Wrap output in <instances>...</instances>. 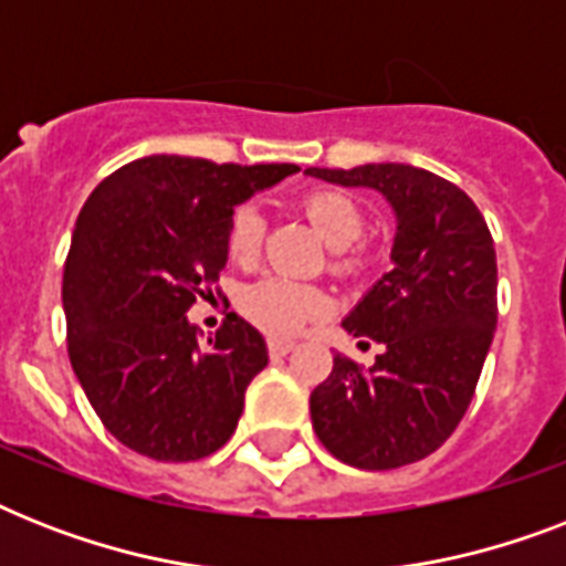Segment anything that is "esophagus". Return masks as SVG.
Returning <instances> with one entry per match:
<instances>
[{
  "mask_svg": "<svg viewBox=\"0 0 566 566\" xmlns=\"http://www.w3.org/2000/svg\"><path fill=\"white\" fill-rule=\"evenodd\" d=\"M293 340L291 337H270V340H266V349H270V355H273V358H282V355H287L293 349Z\"/></svg>",
  "mask_w": 566,
  "mask_h": 566,
  "instance_id": "esophagus-1",
  "label": "esophagus"
}]
</instances>
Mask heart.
Listing matches in <instances>:
<instances>
[{
	"label": "heart",
	"instance_id": "heart-1",
	"mask_svg": "<svg viewBox=\"0 0 566 566\" xmlns=\"http://www.w3.org/2000/svg\"><path fill=\"white\" fill-rule=\"evenodd\" d=\"M305 217L314 222V229L323 234L332 249H346L337 270L340 273H355L364 264L358 252H349L355 240H361L367 220L358 205L344 193L335 190H319L311 193L305 202ZM264 243V213L258 211L255 205H247L234 213V220L229 226V258L234 264L249 266L258 261ZM326 308V296L311 287L305 282H293V279H282V275H270L261 282L249 284L243 296H240V311L247 314L258 328H264L266 335H293L300 332L308 319L323 314Z\"/></svg>",
	"mask_w": 566,
	"mask_h": 566
}]
</instances>
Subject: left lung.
I'll use <instances>...</instances> for the list:
<instances>
[{
    "label": "left lung",
    "instance_id": "8db88e82",
    "mask_svg": "<svg viewBox=\"0 0 566 566\" xmlns=\"http://www.w3.org/2000/svg\"><path fill=\"white\" fill-rule=\"evenodd\" d=\"M308 176L376 190L394 208L385 273L344 319L381 344L373 367L335 355L311 394L319 443L349 467L396 470L431 455L455 431L496 328V252L473 199L411 164H364Z\"/></svg>",
    "mask_w": 566,
    "mask_h": 566
}]
</instances>
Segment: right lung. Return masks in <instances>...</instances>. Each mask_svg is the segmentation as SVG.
I'll return each mask as SVG.
<instances>
[{"label":"right lung","instance_id":"obj_1","mask_svg":"<svg viewBox=\"0 0 566 566\" xmlns=\"http://www.w3.org/2000/svg\"><path fill=\"white\" fill-rule=\"evenodd\" d=\"M296 164L149 155L93 190L64 264L70 364L105 429L155 461H199L234 434L266 344L238 314L199 344L196 296L229 261L234 205Z\"/></svg>","mask_w":566,"mask_h":566}]
</instances>
